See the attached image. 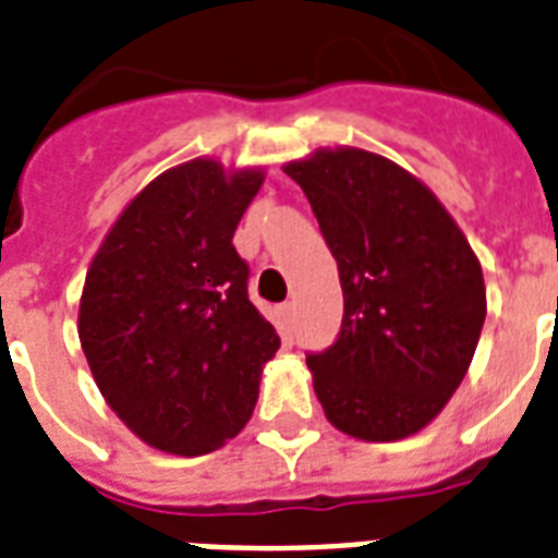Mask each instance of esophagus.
Masks as SVG:
<instances>
[{
    "instance_id": "34e87169",
    "label": "esophagus",
    "mask_w": 558,
    "mask_h": 558,
    "mask_svg": "<svg viewBox=\"0 0 558 558\" xmlns=\"http://www.w3.org/2000/svg\"><path fill=\"white\" fill-rule=\"evenodd\" d=\"M282 326L284 331H293V323H296V305L293 302H282Z\"/></svg>"
}]
</instances>
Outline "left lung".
<instances>
[{"instance_id":"1","label":"left lung","mask_w":558,"mask_h":558,"mask_svg":"<svg viewBox=\"0 0 558 558\" xmlns=\"http://www.w3.org/2000/svg\"><path fill=\"white\" fill-rule=\"evenodd\" d=\"M284 174L308 197L343 288L338 340L305 355L328 422L369 442L416 434L472 364L481 262L442 203L378 154L317 150Z\"/></svg>"}]
</instances>
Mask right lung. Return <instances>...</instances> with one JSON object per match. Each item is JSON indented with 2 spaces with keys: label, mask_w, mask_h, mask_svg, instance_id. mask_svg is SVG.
Wrapping results in <instances>:
<instances>
[{
  "label": "right lung",
  "mask_w": 558,
  "mask_h": 558,
  "mask_svg": "<svg viewBox=\"0 0 558 558\" xmlns=\"http://www.w3.org/2000/svg\"><path fill=\"white\" fill-rule=\"evenodd\" d=\"M262 171L194 159L145 185L86 274L77 335L116 416L159 451L209 454L253 416L279 335L232 235Z\"/></svg>",
  "instance_id": "obj_1"
}]
</instances>
